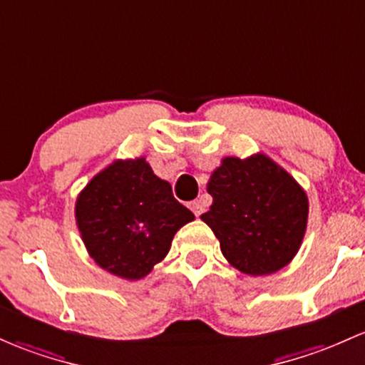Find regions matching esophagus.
Listing matches in <instances>:
<instances>
[{
	"mask_svg": "<svg viewBox=\"0 0 365 365\" xmlns=\"http://www.w3.org/2000/svg\"><path fill=\"white\" fill-rule=\"evenodd\" d=\"M190 210L194 211L195 216L202 215V213H204V204H202L201 199H199V201H192V202H190Z\"/></svg>",
	"mask_w": 365,
	"mask_h": 365,
	"instance_id": "esophagus-1",
	"label": "esophagus"
}]
</instances>
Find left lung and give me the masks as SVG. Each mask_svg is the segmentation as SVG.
Instances as JSON below:
<instances>
[{
  "mask_svg": "<svg viewBox=\"0 0 365 365\" xmlns=\"http://www.w3.org/2000/svg\"><path fill=\"white\" fill-rule=\"evenodd\" d=\"M210 211L201 220L220 241L232 267L268 275L298 253L308 220V197L299 183L265 154L225 158L211 175Z\"/></svg>",
  "mask_w": 365,
  "mask_h": 365,
  "instance_id": "8db88e82",
  "label": "left lung"
}]
</instances>
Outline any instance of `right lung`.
<instances>
[{
    "mask_svg": "<svg viewBox=\"0 0 365 365\" xmlns=\"http://www.w3.org/2000/svg\"><path fill=\"white\" fill-rule=\"evenodd\" d=\"M194 213L173 197L145 158L114 161L76 201V222L98 267L121 279L145 277L166 258L175 234Z\"/></svg>",
    "mask_w": 365,
    "mask_h": 365,
    "instance_id": "1",
    "label": "right lung"
}]
</instances>
